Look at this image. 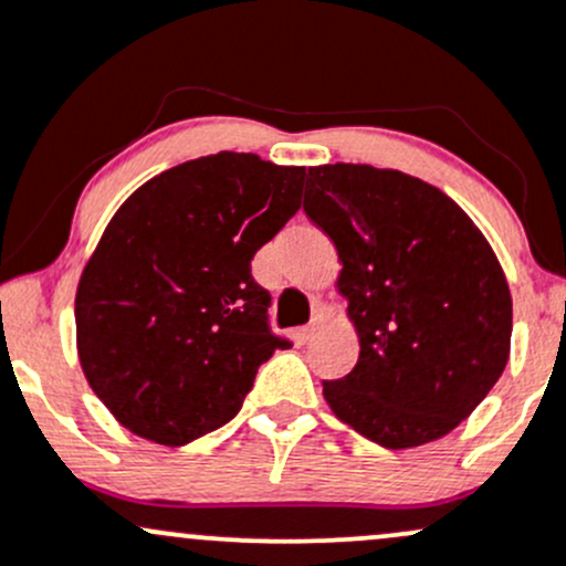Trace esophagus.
<instances>
[{
  "instance_id": "obj_1",
  "label": "esophagus",
  "mask_w": 566,
  "mask_h": 566,
  "mask_svg": "<svg viewBox=\"0 0 566 566\" xmlns=\"http://www.w3.org/2000/svg\"><path fill=\"white\" fill-rule=\"evenodd\" d=\"M323 328H325V317H323V314H317V317H314L312 323L303 328V338H308V342H312V338H317L319 333H323Z\"/></svg>"
}]
</instances>
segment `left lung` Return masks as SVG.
<instances>
[{"mask_svg": "<svg viewBox=\"0 0 566 566\" xmlns=\"http://www.w3.org/2000/svg\"><path fill=\"white\" fill-rule=\"evenodd\" d=\"M306 217L331 238L360 355L323 382L342 423L388 450L433 442L502 377L513 336L507 276L442 189L371 165L308 168Z\"/></svg>", "mask_w": 566, "mask_h": 566, "instance_id": "1", "label": "left lung"}]
</instances>
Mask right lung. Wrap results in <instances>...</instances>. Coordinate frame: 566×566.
<instances>
[{
    "mask_svg": "<svg viewBox=\"0 0 566 566\" xmlns=\"http://www.w3.org/2000/svg\"><path fill=\"white\" fill-rule=\"evenodd\" d=\"M306 168L258 154L189 159L135 189L83 265V377L127 431L181 448L233 420L287 338L252 258L301 208Z\"/></svg>",
    "mask_w": 566,
    "mask_h": 566,
    "instance_id": "1",
    "label": "right lung"
}]
</instances>
